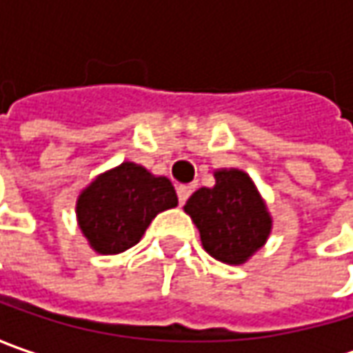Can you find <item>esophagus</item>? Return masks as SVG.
Wrapping results in <instances>:
<instances>
[{"mask_svg": "<svg viewBox=\"0 0 353 353\" xmlns=\"http://www.w3.org/2000/svg\"><path fill=\"white\" fill-rule=\"evenodd\" d=\"M190 192H192V186H190V184H181V186L176 188L179 202H181V204H184V202L188 200V196H190Z\"/></svg>", "mask_w": 353, "mask_h": 353, "instance_id": "34e87169", "label": "esophagus"}]
</instances>
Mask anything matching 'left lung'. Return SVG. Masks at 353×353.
<instances>
[{"instance_id":"obj_1","label":"left lung","mask_w":353,"mask_h":353,"mask_svg":"<svg viewBox=\"0 0 353 353\" xmlns=\"http://www.w3.org/2000/svg\"><path fill=\"white\" fill-rule=\"evenodd\" d=\"M214 179L212 188H198L188 198L184 212L196 224L202 245L214 259L245 263L265 245L273 220L248 172L220 169Z\"/></svg>"}]
</instances>
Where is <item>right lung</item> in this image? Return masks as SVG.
<instances>
[{
    "instance_id": "obj_1",
    "label": "right lung",
    "mask_w": 353,
    "mask_h": 353,
    "mask_svg": "<svg viewBox=\"0 0 353 353\" xmlns=\"http://www.w3.org/2000/svg\"><path fill=\"white\" fill-rule=\"evenodd\" d=\"M176 204L179 198L167 176H155L125 161L80 192L76 216L92 250L116 255L139 243L157 214Z\"/></svg>"
}]
</instances>
